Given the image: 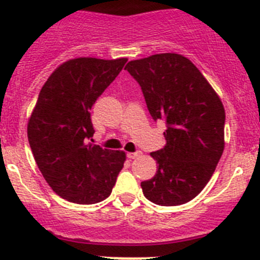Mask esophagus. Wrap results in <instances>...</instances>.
Returning a JSON list of instances; mask_svg holds the SVG:
<instances>
[{
	"mask_svg": "<svg viewBox=\"0 0 260 260\" xmlns=\"http://www.w3.org/2000/svg\"><path fill=\"white\" fill-rule=\"evenodd\" d=\"M139 156H142L141 151H137V152H128L127 153V157L128 158H137V157H139Z\"/></svg>",
	"mask_w": 260,
	"mask_h": 260,
	"instance_id": "1",
	"label": "esophagus"
}]
</instances>
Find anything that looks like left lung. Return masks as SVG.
<instances>
[{
  "instance_id": "8db88e82",
  "label": "left lung",
  "mask_w": 260,
  "mask_h": 260,
  "mask_svg": "<svg viewBox=\"0 0 260 260\" xmlns=\"http://www.w3.org/2000/svg\"><path fill=\"white\" fill-rule=\"evenodd\" d=\"M155 121L167 122L164 148L151 152L157 172L141 183L148 201L180 206L211 180L224 151L225 110L198 68L177 53H158L126 65Z\"/></svg>"
}]
</instances>
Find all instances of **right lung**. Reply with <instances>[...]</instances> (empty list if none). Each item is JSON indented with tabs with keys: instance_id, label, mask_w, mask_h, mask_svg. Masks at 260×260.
Here are the masks:
<instances>
[{
	"instance_id": "add662e5",
	"label": "right lung",
	"mask_w": 260,
	"mask_h": 260,
	"mask_svg": "<svg viewBox=\"0 0 260 260\" xmlns=\"http://www.w3.org/2000/svg\"><path fill=\"white\" fill-rule=\"evenodd\" d=\"M126 62L127 58L69 59L53 71L39 93L27 125L29 147L48 185L66 201H104L123 168V151L89 142L95 133L89 110Z\"/></svg>"
}]
</instances>
